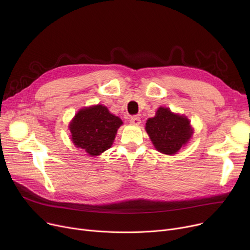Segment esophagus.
I'll list each match as a JSON object with an SVG mask.
<instances>
[{
	"mask_svg": "<svg viewBox=\"0 0 250 250\" xmlns=\"http://www.w3.org/2000/svg\"><path fill=\"white\" fill-rule=\"evenodd\" d=\"M129 122H130V124H133V125H140L141 124V118L138 115H133L132 117L129 118Z\"/></svg>",
	"mask_w": 250,
	"mask_h": 250,
	"instance_id": "esophagus-1",
	"label": "esophagus"
}]
</instances>
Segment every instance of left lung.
<instances>
[{
  "instance_id": "obj_1",
  "label": "left lung",
  "mask_w": 250,
  "mask_h": 250,
  "mask_svg": "<svg viewBox=\"0 0 250 250\" xmlns=\"http://www.w3.org/2000/svg\"><path fill=\"white\" fill-rule=\"evenodd\" d=\"M146 130L155 148L167 155L175 154L192 135L186 116L174 114L164 107H160L156 115L147 121Z\"/></svg>"
}]
</instances>
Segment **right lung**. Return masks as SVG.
I'll return each mask as SVG.
<instances>
[{
  "mask_svg": "<svg viewBox=\"0 0 250 250\" xmlns=\"http://www.w3.org/2000/svg\"><path fill=\"white\" fill-rule=\"evenodd\" d=\"M122 125L121 118L109 113L103 105L84 108L75 115L70 124L72 141L76 147L91 156H97L111 147Z\"/></svg>",
  "mask_w": 250,
  "mask_h": 250,
  "instance_id": "right-lung-1",
  "label": "right lung"
}]
</instances>
